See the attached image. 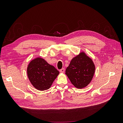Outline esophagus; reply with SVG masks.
<instances>
[{
    "label": "esophagus",
    "mask_w": 123,
    "mask_h": 123,
    "mask_svg": "<svg viewBox=\"0 0 123 123\" xmlns=\"http://www.w3.org/2000/svg\"><path fill=\"white\" fill-rule=\"evenodd\" d=\"M59 71H60V72H61V73H64L65 72V69L64 68H62V69H61L60 70H59Z\"/></svg>",
    "instance_id": "1"
}]
</instances>
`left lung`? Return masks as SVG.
<instances>
[{"label": "left lung", "mask_w": 123, "mask_h": 123, "mask_svg": "<svg viewBox=\"0 0 123 123\" xmlns=\"http://www.w3.org/2000/svg\"><path fill=\"white\" fill-rule=\"evenodd\" d=\"M94 71L92 59L83 52L72 59L66 70V74L74 86L81 89L90 83Z\"/></svg>", "instance_id": "obj_1"}]
</instances>
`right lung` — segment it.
<instances>
[{
    "label": "right lung",
    "mask_w": 123,
    "mask_h": 123,
    "mask_svg": "<svg viewBox=\"0 0 123 123\" xmlns=\"http://www.w3.org/2000/svg\"><path fill=\"white\" fill-rule=\"evenodd\" d=\"M27 74L33 86L37 90L43 91L50 88L59 71L44 59L37 58L30 62Z\"/></svg>",
    "instance_id": "right-lung-1"
}]
</instances>
